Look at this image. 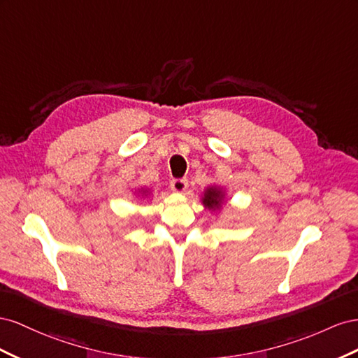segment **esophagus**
<instances>
[{"label":"esophagus","mask_w":358,"mask_h":358,"mask_svg":"<svg viewBox=\"0 0 358 358\" xmlns=\"http://www.w3.org/2000/svg\"><path fill=\"white\" fill-rule=\"evenodd\" d=\"M171 189L177 193H182L187 189V180L186 178H177L171 181Z\"/></svg>","instance_id":"1"}]
</instances>
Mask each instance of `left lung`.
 <instances>
[{"label": "left lung", "mask_w": 358, "mask_h": 358, "mask_svg": "<svg viewBox=\"0 0 358 358\" xmlns=\"http://www.w3.org/2000/svg\"><path fill=\"white\" fill-rule=\"evenodd\" d=\"M224 198V192L223 189L217 187V186H211L208 187L206 192H203V198H202V203L206 207L211 208V210H216L220 207V203Z\"/></svg>", "instance_id": "left-lung-1"}]
</instances>
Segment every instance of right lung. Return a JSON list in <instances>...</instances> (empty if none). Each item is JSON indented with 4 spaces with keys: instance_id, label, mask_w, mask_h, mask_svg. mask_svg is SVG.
<instances>
[{
    "instance_id": "add662e5",
    "label": "right lung",
    "mask_w": 358,
    "mask_h": 358,
    "mask_svg": "<svg viewBox=\"0 0 358 358\" xmlns=\"http://www.w3.org/2000/svg\"><path fill=\"white\" fill-rule=\"evenodd\" d=\"M141 192H142V193H148V190H144V189H141Z\"/></svg>"
}]
</instances>
